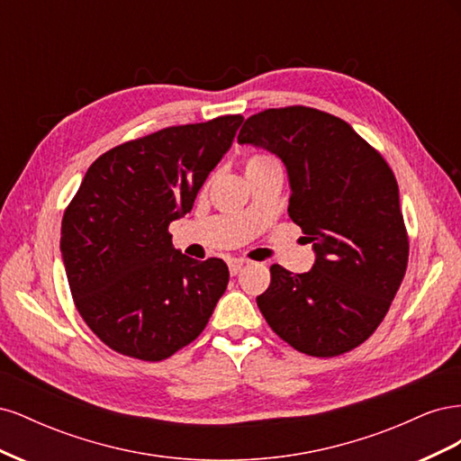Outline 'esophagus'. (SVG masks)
<instances>
[{"label":"esophagus","mask_w":461,"mask_h":461,"mask_svg":"<svg viewBox=\"0 0 461 461\" xmlns=\"http://www.w3.org/2000/svg\"><path fill=\"white\" fill-rule=\"evenodd\" d=\"M244 259H229V271H230V275H239L240 271H242V267H244Z\"/></svg>","instance_id":"34e87169"}]
</instances>
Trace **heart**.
<instances>
[{
  "instance_id": "obj_1",
  "label": "heart",
  "mask_w": 461,
  "mask_h": 461,
  "mask_svg": "<svg viewBox=\"0 0 461 461\" xmlns=\"http://www.w3.org/2000/svg\"><path fill=\"white\" fill-rule=\"evenodd\" d=\"M267 165H278L276 158L269 156V153H256V156H249L246 159V173H252L256 169H261V167Z\"/></svg>"
}]
</instances>
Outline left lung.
<instances>
[{"label": "left lung", "mask_w": 461, "mask_h": 461, "mask_svg": "<svg viewBox=\"0 0 461 461\" xmlns=\"http://www.w3.org/2000/svg\"><path fill=\"white\" fill-rule=\"evenodd\" d=\"M239 144L285 161L290 219L317 254L308 273L271 265L259 312L302 354L354 350L381 325L408 267L410 239L393 169L346 121L305 105L248 117Z\"/></svg>", "instance_id": "left-lung-1"}]
</instances>
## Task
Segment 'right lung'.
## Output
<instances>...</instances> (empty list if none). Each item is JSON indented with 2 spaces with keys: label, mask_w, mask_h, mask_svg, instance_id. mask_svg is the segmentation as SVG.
I'll list each match as a JSON object with an SVG mask.
<instances>
[{
  "label": "right lung",
  "mask_w": 461,
  "mask_h": 461,
  "mask_svg": "<svg viewBox=\"0 0 461 461\" xmlns=\"http://www.w3.org/2000/svg\"><path fill=\"white\" fill-rule=\"evenodd\" d=\"M242 115L176 124L102 153L67 205L61 254L77 310L111 350L161 361L200 337L229 285L227 263L173 248Z\"/></svg>",
  "instance_id": "obj_1"
}]
</instances>
